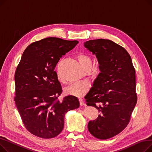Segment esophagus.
Instances as JSON below:
<instances>
[{"instance_id":"1","label":"esophagus","mask_w":152,"mask_h":152,"mask_svg":"<svg viewBox=\"0 0 152 152\" xmlns=\"http://www.w3.org/2000/svg\"><path fill=\"white\" fill-rule=\"evenodd\" d=\"M79 102H80V105L81 106H83V105H84L85 103H84V102L83 100V99H79Z\"/></svg>"}]
</instances>
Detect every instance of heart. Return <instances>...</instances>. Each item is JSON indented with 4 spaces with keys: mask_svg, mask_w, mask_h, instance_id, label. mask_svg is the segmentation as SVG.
Here are the masks:
<instances>
[{
    "mask_svg": "<svg viewBox=\"0 0 152 152\" xmlns=\"http://www.w3.org/2000/svg\"><path fill=\"white\" fill-rule=\"evenodd\" d=\"M77 59L84 69H86L91 68L92 60L88 55L84 53H80L77 55ZM59 80L60 82H63L60 78H59ZM89 87V84L87 82H77L67 87L65 89V92L66 94L73 95V96L81 97L88 90Z\"/></svg>",
    "mask_w": 152,
    "mask_h": 152,
    "instance_id": "heart-1",
    "label": "heart"
}]
</instances>
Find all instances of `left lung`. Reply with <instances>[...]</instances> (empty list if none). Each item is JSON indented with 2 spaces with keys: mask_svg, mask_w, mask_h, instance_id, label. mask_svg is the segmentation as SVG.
Returning <instances> with one entry per match:
<instances>
[{
  "mask_svg": "<svg viewBox=\"0 0 152 152\" xmlns=\"http://www.w3.org/2000/svg\"><path fill=\"white\" fill-rule=\"evenodd\" d=\"M84 47L95 55L100 73L85 96L86 104L100 115L88 123L90 133L108 139L120 133L128 124L137 103L135 71L126 49L108 39L85 42Z\"/></svg>",
  "mask_w": 152,
  "mask_h": 152,
  "instance_id": "obj_1",
  "label": "left lung"
}]
</instances>
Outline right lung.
I'll list each match as a JSON object with an SVG mask.
<instances>
[{
	"mask_svg": "<svg viewBox=\"0 0 152 152\" xmlns=\"http://www.w3.org/2000/svg\"><path fill=\"white\" fill-rule=\"evenodd\" d=\"M77 43L47 37L30 44L22 55L15 74V102L26 129L36 136H57L63 129L65 114L79 107L73 95L58 100L62 89L54 71L61 56Z\"/></svg>",
	"mask_w": 152,
	"mask_h": 152,
	"instance_id": "add662e5",
	"label": "right lung"
}]
</instances>
